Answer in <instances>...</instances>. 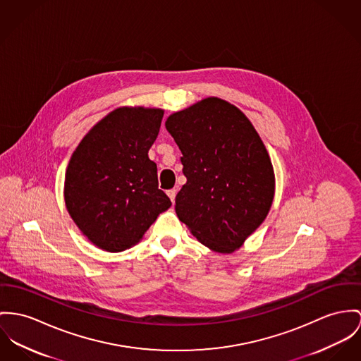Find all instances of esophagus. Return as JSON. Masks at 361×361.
I'll list each match as a JSON object with an SVG mask.
<instances>
[{"label":"esophagus","instance_id":"obj_1","mask_svg":"<svg viewBox=\"0 0 361 361\" xmlns=\"http://www.w3.org/2000/svg\"><path fill=\"white\" fill-rule=\"evenodd\" d=\"M176 195H177V190H169V191H167V196L170 197V200H171V202H174Z\"/></svg>","mask_w":361,"mask_h":361}]
</instances>
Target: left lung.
<instances>
[{
  "mask_svg": "<svg viewBox=\"0 0 361 361\" xmlns=\"http://www.w3.org/2000/svg\"><path fill=\"white\" fill-rule=\"evenodd\" d=\"M165 126L187 177L176 196L178 220L216 252L242 247L275 196L274 166L249 118L222 99L206 97L169 115Z\"/></svg>",
  "mask_w": 361,
  "mask_h": 361,
  "instance_id": "1",
  "label": "left lung"
}]
</instances>
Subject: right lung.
Segmentation results:
<instances>
[{
  "mask_svg": "<svg viewBox=\"0 0 361 361\" xmlns=\"http://www.w3.org/2000/svg\"><path fill=\"white\" fill-rule=\"evenodd\" d=\"M162 118V109H115L71 155L64 177L66 207L99 249L119 252L133 247L171 206L158 188L157 164L148 158Z\"/></svg>",
  "mask_w": 361,
  "mask_h": 361,
  "instance_id": "obj_1",
  "label": "right lung"
}]
</instances>
